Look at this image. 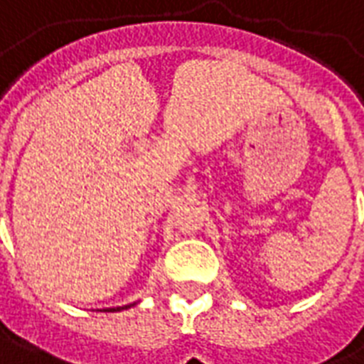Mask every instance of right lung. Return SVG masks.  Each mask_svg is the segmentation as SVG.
<instances>
[{
    "instance_id": "obj_1",
    "label": "right lung",
    "mask_w": 364,
    "mask_h": 364,
    "mask_svg": "<svg viewBox=\"0 0 364 364\" xmlns=\"http://www.w3.org/2000/svg\"><path fill=\"white\" fill-rule=\"evenodd\" d=\"M131 306H134V303H131V305H125V306H115V309H104L106 312H117V311H123V309H131Z\"/></svg>"
}]
</instances>
